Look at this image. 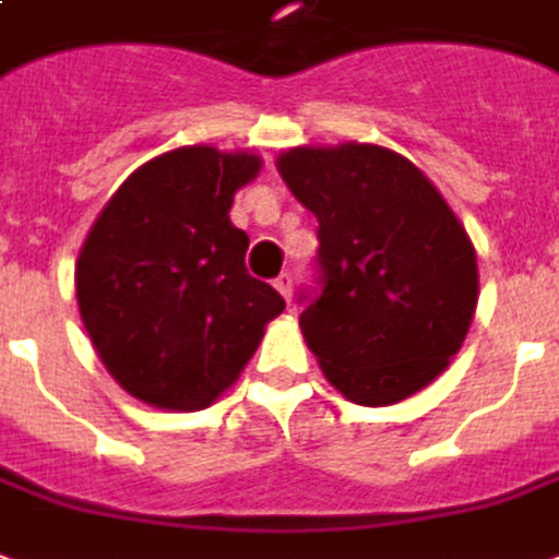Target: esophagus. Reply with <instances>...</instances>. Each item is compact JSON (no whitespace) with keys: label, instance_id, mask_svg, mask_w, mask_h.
I'll return each mask as SVG.
<instances>
[{"label":"esophagus","instance_id":"34e87169","mask_svg":"<svg viewBox=\"0 0 559 559\" xmlns=\"http://www.w3.org/2000/svg\"><path fill=\"white\" fill-rule=\"evenodd\" d=\"M274 285H276V292L285 297V304H288V300H292V274H280Z\"/></svg>","mask_w":559,"mask_h":559}]
</instances>
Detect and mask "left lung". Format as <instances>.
<instances>
[{"label": "left lung", "instance_id": "left-lung-1", "mask_svg": "<svg viewBox=\"0 0 559 559\" xmlns=\"http://www.w3.org/2000/svg\"><path fill=\"white\" fill-rule=\"evenodd\" d=\"M319 217L321 295L300 312L309 352L354 405H396L462 348L479 300L476 250L417 166L372 142L276 157Z\"/></svg>", "mask_w": 559, "mask_h": 559}]
</instances>
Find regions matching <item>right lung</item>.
I'll return each mask as SVG.
<instances>
[{
    "mask_svg": "<svg viewBox=\"0 0 559 559\" xmlns=\"http://www.w3.org/2000/svg\"><path fill=\"white\" fill-rule=\"evenodd\" d=\"M250 151L185 145L124 178L76 259V304L121 390L160 411H202L229 390L285 300L247 274L235 193Z\"/></svg>",
    "mask_w": 559,
    "mask_h": 559,
    "instance_id": "add662e5",
    "label": "right lung"
}]
</instances>
